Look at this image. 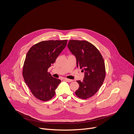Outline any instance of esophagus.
Instances as JSON below:
<instances>
[{"label": "esophagus", "mask_w": 134, "mask_h": 134, "mask_svg": "<svg viewBox=\"0 0 134 134\" xmlns=\"http://www.w3.org/2000/svg\"><path fill=\"white\" fill-rule=\"evenodd\" d=\"M64 80L65 81H67V82H72L73 81V80H70V79H64Z\"/></svg>", "instance_id": "obj_1"}]
</instances>
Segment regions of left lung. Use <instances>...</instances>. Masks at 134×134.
<instances>
[{"instance_id":"1","label":"left lung","mask_w":134,"mask_h":134,"mask_svg":"<svg viewBox=\"0 0 134 134\" xmlns=\"http://www.w3.org/2000/svg\"><path fill=\"white\" fill-rule=\"evenodd\" d=\"M68 48L76 58L77 67L84 72L83 81H77L79 89L75 94L81 99H87L96 93L105 77V64L98 49L88 41L71 40Z\"/></svg>"}]
</instances>
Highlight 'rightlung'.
Segmentation results:
<instances>
[{"label":"right lung","mask_w":134,"mask_h":134,"mask_svg":"<svg viewBox=\"0 0 134 134\" xmlns=\"http://www.w3.org/2000/svg\"><path fill=\"white\" fill-rule=\"evenodd\" d=\"M67 40L43 41L33 46L24 61L23 76L32 94L40 100L49 101L61 82L48 72L66 46Z\"/></svg>","instance_id":"obj_1"}]
</instances>
